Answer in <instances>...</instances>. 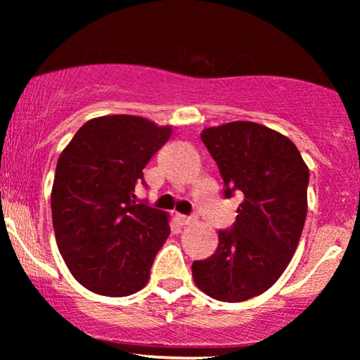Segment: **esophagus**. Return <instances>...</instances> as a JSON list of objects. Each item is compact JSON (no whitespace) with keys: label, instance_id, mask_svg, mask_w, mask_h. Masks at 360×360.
I'll use <instances>...</instances> for the list:
<instances>
[{"label":"esophagus","instance_id":"1","mask_svg":"<svg viewBox=\"0 0 360 360\" xmlns=\"http://www.w3.org/2000/svg\"><path fill=\"white\" fill-rule=\"evenodd\" d=\"M177 221L181 223V225H191L194 221L193 217H186V214H177Z\"/></svg>","mask_w":360,"mask_h":360}]
</instances>
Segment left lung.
<instances>
[{
	"label": "left lung",
	"instance_id": "left-lung-1",
	"mask_svg": "<svg viewBox=\"0 0 360 360\" xmlns=\"http://www.w3.org/2000/svg\"><path fill=\"white\" fill-rule=\"evenodd\" d=\"M225 198L243 194L232 230L218 232L212 257L193 262L194 284L210 298L240 303L281 278L298 247L308 212L309 171L286 135L254 122L205 128Z\"/></svg>",
	"mask_w": 360,
	"mask_h": 360
}]
</instances>
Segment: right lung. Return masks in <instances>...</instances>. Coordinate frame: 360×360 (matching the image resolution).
<instances>
[{
	"label": "right lung",
	"mask_w": 360,
	"mask_h": 360,
	"mask_svg": "<svg viewBox=\"0 0 360 360\" xmlns=\"http://www.w3.org/2000/svg\"><path fill=\"white\" fill-rule=\"evenodd\" d=\"M172 127L134 115L89 120L57 160L51 206L53 232L77 283L101 296L137 292L167 240L169 214L139 203L143 167Z\"/></svg>",
	"instance_id": "1"
}]
</instances>
